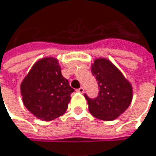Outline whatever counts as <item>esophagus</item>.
Masks as SVG:
<instances>
[{
  "mask_svg": "<svg viewBox=\"0 0 156 156\" xmlns=\"http://www.w3.org/2000/svg\"><path fill=\"white\" fill-rule=\"evenodd\" d=\"M77 92H79V93H83V92H84V89H83V87H80L79 89L77 90Z\"/></svg>",
  "mask_w": 156,
  "mask_h": 156,
  "instance_id": "34e87169",
  "label": "esophagus"
}]
</instances>
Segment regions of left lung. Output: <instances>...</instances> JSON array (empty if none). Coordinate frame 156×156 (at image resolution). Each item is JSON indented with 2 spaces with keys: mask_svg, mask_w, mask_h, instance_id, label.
<instances>
[{
  "mask_svg": "<svg viewBox=\"0 0 156 156\" xmlns=\"http://www.w3.org/2000/svg\"><path fill=\"white\" fill-rule=\"evenodd\" d=\"M99 94L95 99L84 95L90 114L101 120L111 121L119 117L130 106L133 96L131 83L111 61L98 58L91 65Z\"/></svg>",
  "mask_w": 156,
  "mask_h": 156,
  "instance_id": "left-lung-1",
  "label": "left lung"
}]
</instances>
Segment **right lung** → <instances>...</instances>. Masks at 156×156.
Instances as JSON below:
<instances>
[{
    "instance_id": "1",
    "label": "right lung",
    "mask_w": 156,
    "mask_h": 156,
    "mask_svg": "<svg viewBox=\"0 0 156 156\" xmlns=\"http://www.w3.org/2000/svg\"><path fill=\"white\" fill-rule=\"evenodd\" d=\"M74 90L54 57L37 60L20 84L23 103L35 117L49 121L65 114Z\"/></svg>"
}]
</instances>
